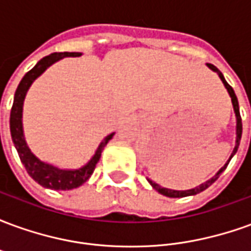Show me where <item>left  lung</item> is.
<instances>
[{
	"label": "left lung",
	"instance_id": "left-lung-1",
	"mask_svg": "<svg viewBox=\"0 0 251 251\" xmlns=\"http://www.w3.org/2000/svg\"><path fill=\"white\" fill-rule=\"evenodd\" d=\"M207 66L210 67L212 71L218 72V75H219V77L222 79V82H223V84H225V87L227 88V91H228V94H230V97H231V100H232V106H234V111H235V115H237V145H235V148H234V151H232V154L230 156V158H228V161H227V164L223 167V168L218 172V174L212 177V179H210L208 181H205L204 184L199 185V187H196V188L194 189H188V191H175V189H168V188H164V187H160L158 184H156V183H153V181H151L149 180V183L152 184V187L157 192H160L161 195H164V196H168V198H184V196H189V195H196L199 194V192H201V191H204L205 188H208L212 183H215L216 180H218V177L221 176V174L225 171V169L227 168V165H228V163H230V160H231V157L235 154V152H237L238 147H239V141H241V137H242V120H241V114H239V106H238V99H237V95H235V93H234V90H232V87L228 84V83L226 82V79L223 77V75H222V72L216 68L215 66H212V64H207Z\"/></svg>",
	"mask_w": 251,
	"mask_h": 251
}]
</instances>
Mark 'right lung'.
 Instances as JSON below:
<instances>
[{
  "mask_svg": "<svg viewBox=\"0 0 251 251\" xmlns=\"http://www.w3.org/2000/svg\"><path fill=\"white\" fill-rule=\"evenodd\" d=\"M79 52H55L48 56L43 57L40 62L37 63L30 71L25 74V76L21 79L19 87L14 94V100L12 110H10V134H12V141L14 147L17 149L20 160L24 164L26 172L36 183H39L43 187L51 189H57V191H67V189L77 188L79 185L86 183L88 177L91 176L94 169L98 164L100 158V153L106 147V144L113 138L114 133H111L107 137H104L103 141L100 142L98 151L95 153V156L91 158V161L84 165L83 168L76 169V171H63L57 169L52 165L43 163L39 158H36L30 153L29 148L26 147V142L24 140L23 134V124H21V115H23V102H24L25 94L28 91V88L35 80L36 77L40 76L43 72L46 71L52 63L57 62L59 59L66 56H79Z\"/></svg>",
  "mask_w": 251,
  "mask_h": 251,
  "instance_id": "right-lung-1",
  "label": "right lung"
}]
</instances>
